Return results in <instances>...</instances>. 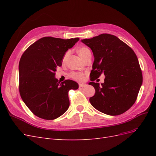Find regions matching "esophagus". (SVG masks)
<instances>
[{
	"label": "esophagus",
	"instance_id": "34e87169",
	"mask_svg": "<svg viewBox=\"0 0 156 156\" xmlns=\"http://www.w3.org/2000/svg\"><path fill=\"white\" fill-rule=\"evenodd\" d=\"M86 86H87V84H85V83H80V84H79V87L80 88L85 87Z\"/></svg>",
	"mask_w": 156,
	"mask_h": 156
}]
</instances>
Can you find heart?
<instances>
[{
	"instance_id": "b5f03b06",
	"label": "heart",
	"mask_w": 156,
	"mask_h": 156,
	"mask_svg": "<svg viewBox=\"0 0 156 156\" xmlns=\"http://www.w3.org/2000/svg\"><path fill=\"white\" fill-rule=\"evenodd\" d=\"M89 52H90V49L87 48H85V47H82V48H80L79 49H78L77 50V53L79 55V56L83 59L84 58V56L87 55V54ZM68 55V53H66L62 58V62H64L66 60L67 56ZM70 77L73 78V79L76 80V81H81L84 80V74L83 73L81 72H72V73L70 74Z\"/></svg>"
}]
</instances>
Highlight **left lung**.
I'll list each match as a JSON object with an SVG mask.
<instances>
[{"instance_id": "obj_1", "label": "left lung", "mask_w": 156, "mask_h": 156, "mask_svg": "<svg viewBox=\"0 0 156 156\" xmlns=\"http://www.w3.org/2000/svg\"><path fill=\"white\" fill-rule=\"evenodd\" d=\"M91 49L94 61L90 73L95 94L89 99L91 105L104 114L116 116L134 104L143 83V75L137 57L132 49L119 37L102 34L81 40ZM102 73L105 83L93 81Z\"/></svg>"}]
</instances>
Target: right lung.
<instances>
[{
  "mask_svg": "<svg viewBox=\"0 0 156 156\" xmlns=\"http://www.w3.org/2000/svg\"><path fill=\"white\" fill-rule=\"evenodd\" d=\"M79 40V37H44L21 56L19 64L20 95L27 107L41 119L54 120L62 115L69 106L68 92L79 88L72 80L60 83L55 77L64 55Z\"/></svg>",
  "mask_w": 156,
  "mask_h": 156,
  "instance_id": "right-lung-1",
  "label": "right lung"
}]
</instances>
